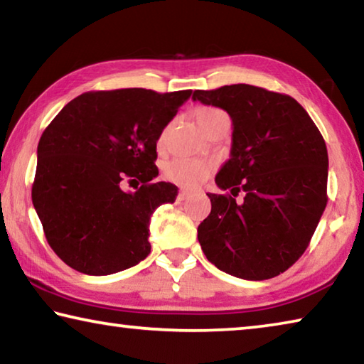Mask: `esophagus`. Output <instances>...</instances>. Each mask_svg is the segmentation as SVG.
<instances>
[{
	"label": "esophagus",
	"instance_id": "34e87169",
	"mask_svg": "<svg viewBox=\"0 0 364 364\" xmlns=\"http://www.w3.org/2000/svg\"><path fill=\"white\" fill-rule=\"evenodd\" d=\"M189 196H191V193H188V191H180V193H178V196H176V199L178 200H186Z\"/></svg>",
	"mask_w": 364,
	"mask_h": 364
}]
</instances>
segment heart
I'll list each match as a JSON object with an SVG mask.
<instances>
[{
    "label": "heart",
    "mask_w": 364,
    "mask_h": 364,
    "mask_svg": "<svg viewBox=\"0 0 364 364\" xmlns=\"http://www.w3.org/2000/svg\"><path fill=\"white\" fill-rule=\"evenodd\" d=\"M218 114H223V110L215 107H199L196 110V120L200 127L202 123ZM164 139L165 134H162L159 139L160 146L164 144ZM212 171L213 165L210 162H205V160L176 159L167 165V168H165V176H167L168 181L175 183L176 186L184 189H196L212 175Z\"/></svg>",
    "instance_id": "b5f03b06"
}]
</instances>
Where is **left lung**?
Wrapping results in <instances>:
<instances>
[{
	"label": "left lung",
	"mask_w": 364,
	"mask_h": 364,
	"mask_svg": "<svg viewBox=\"0 0 364 364\" xmlns=\"http://www.w3.org/2000/svg\"><path fill=\"white\" fill-rule=\"evenodd\" d=\"M194 101L232 120L231 157L208 194L212 212L197 228L208 262L241 279L263 281L299 260L328 204V149L294 97L239 83L196 90ZM246 193L244 203L233 197Z\"/></svg>",
	"instance_id": "1"
}]
</instances>
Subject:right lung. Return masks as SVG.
Wrapping results in <instances>:
<instances>
[{
    "instance_id": "right-lung-1",
    "label": "right lung",
    "mask_w": 364,
    "mask_h": 364,
    "mask_svg": "<svg viewBox=\"0 0 364 364\" xmlns=\"http://www.w3.org/2000/svg\"><path fill=\"white\" fill-rule=\"evenodd\" d=\"M191 93L88 91L43 132L32 200L48 244L70 268L106 276L149 255L151 215L178 194L154 181L157 141ZM125 179L141 186L127 193Z\"/></svg>"
}]
</instances>
